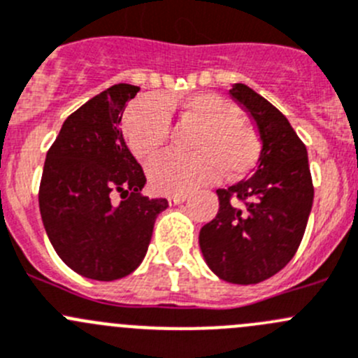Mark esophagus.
Wrapping results in <instances>:
<instances>
[{"mask_svg":"<svg viewBox=\"0 0 358 358\" xmlns=\"http://www.w3.org/2000/svg\"><path fill=\"white\" fill-rule=\"evenodd\" d=\"M185 199H187L185 194H180V196H169L168 197L169 204H182Z\"/></svg>","mask_w":358,"mask_h":358,"instance_id":"1","label":"esophagus"}]
</instances>
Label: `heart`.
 I'll return each instance as SVG.
<instances>
[{
    "mask_svg": "<svg viewBox=\"0 0 358 358\" xmlns=\"http://www.w3.org/2000/svg\"><path fill=\"white\" fill-rule=\"evenodd\" d=\"M178 113L183 124L199 126L190 148L196 154H166L148 166L152 187L161 194H187L215 182L248 175L260 157L257 131L241 117L234 103L211 92H199L175 101L162 98L140 99L124 117V136L140 161L154 157L169 140L171 119Z\"/></svg>",
    "mask_w": 358,
    "mask_h": 358,
    "instance_id": "1",
    "label": "heart"
}]
</instances>
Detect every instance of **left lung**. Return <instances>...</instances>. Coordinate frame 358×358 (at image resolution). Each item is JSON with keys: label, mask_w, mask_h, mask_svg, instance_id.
Masks as SVG:
<instances>
[{"label": "left lung", "mask_w": 358, "mask_h": 358, "mask_svg": "<svg viewBox=\"0 0 358 358\" xmlns=\"http://www.w3.org/2000/svg\"><path fill=\"white\" fill-rule=\"evenodd\" d=\"M229 94L252 117L262 140L259 166L250 178L218 189L217 217L199 232L204 260L218 278L253 285L292 260L313 206L306 145L287 117L245 83Z\"/></svg>", "instance_id": "obj_1"}]
</instances>
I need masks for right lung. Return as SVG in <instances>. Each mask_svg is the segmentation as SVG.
Masks as SVG:
<instances>
[{
	"label": "right lung",
	"instance_id": "obj_1",
	"mask_svg": "<svg viewBox=\"0 0 358 358\" xmlns=\"http://www.w3.org/2000/svg\"><path fill=\"white\" fill-rule=\"evenodd\" d=\"M140 87L117 83L80 106L48 148L40 213L52 246L78 275L113 282L131 275L150 245L166 199L141 194L145 173L120 131ZM119 193L122 201L113 203Z\"/></svg>",
	"mask_w": 358,
	"mask_h": 358
}]
</instances>
